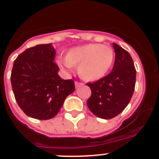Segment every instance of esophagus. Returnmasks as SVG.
<instances>
[{
    "label": "esophagus",
    "instance_id": "1",
    "mask_svg": "<svg viewBox=\"0 0 159 159\" xmlns=\"http://www.w3.org/2000/svg\"><path fill=\"white\" fill-rule=\"evenodd\" d=\"M75 88H78V87L84 85V84H83L82 82H80V81H75Z\"/></svg>",
    "mask_w": 159,
    "mask_h": 159
}]
</instances>
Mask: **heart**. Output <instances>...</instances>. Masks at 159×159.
Returning <instances> with one entry per match:
<instances>
[{
    "instance_id": "obj_1",
    "label": "heart",
    "mask_w": 159,
    "mask_h": 159,
    "mask_svg": "<svg viewBox=\"0 0 159 159\" xmlns=\"http://www.w3.org/2000/svg\"><path fill=\"white\" fill-rule=\"evenodd\" d=\"M116 58L114 49L101 43H89L70 49L65 58L57 59V64L66 71L78 64V73L84 80H98L110 71Z\"/></svg>"
}]
</instances>
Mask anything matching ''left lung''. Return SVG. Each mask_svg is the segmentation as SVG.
<instances>
[{"instance_id":"8db88e82","label":"left lung","mask_w":159,"mask_h":159,"mask_svg":"<svg viewBox=\"0 0 159 159\" xmlns=\"http://www.w3.org/2000/svg\"><path fill=\"white\" fill-rule=\"evenodd\" d=\"M116 59L112 71L93 83H88L92 95L88 108L97 117L110 119L116 117L128 105L134 91L136 70L130 55L113 43Z\"/></svg>"}]
</instances>
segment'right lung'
Masks as SVG:
<instances>
[{
	"label": "right lung",
	"mask_w": 159,
	"mask_h": 159,
	"mask_svg": "<svg viewBox=\"0 0 159 159\" xmlns=\"http://www.w3.org/2000/svg\"><path fill=\"white\" fill-rule=\"evenodd\" d=\"M52 43L38 44L20 54L11 73L12 92L17 104L28 116L39 120L55 117L64 99L75 91L72 80H63L53 61Z\"/></svg>",
	"instance_id": "1"
}]
</instances>
